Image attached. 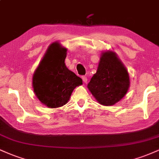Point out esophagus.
I'll list each match as a JSON object with an SVG mask.
<instances>
[{
  "label": "esophagus",
  "mask_w": 159,
  "mask_h": 159,
  "mask_svg": "<svg viewBox=\"0 0 159 159\" xmlns=\"http://www.w3.org/2000/svg\"><path fill=\"white\" fill-rule=\"evenodd\" d=\"M81 78H82V80H83V81L84 82V83H87V76H85V75H83L81 77Z\"/></svg>",
  "instance_id": "obj_1"
}]
</instances>
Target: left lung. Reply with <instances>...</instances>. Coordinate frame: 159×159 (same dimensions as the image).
Segmentation results:
<instances>
[{
    "instance_id": "obj_1",
    "label": "left lung",
    "mask_w": 159,
    "mask_h": 159,
    "mask_svg": "<svg viewBox=\"0 0 159 159\" xmlns=\"http://www.w3.org/2000/svg\"><path fill=\"white\" fill-rule=\"evenodd\" d=\"M87 87L100 104L113 105L126 94L129 77L126 69L112 52L103 53L97 72Z\"/></svg>"
}]
</instances>
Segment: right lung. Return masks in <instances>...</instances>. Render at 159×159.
Masks as SVG:
<instances>
[{
  "instance_id": "add662e5",
  "label": "right lung",
  "mask_w": 159,
  "mask_h": 159,
  "mask_svg": "<svg viewBox=\"0 0 159 159\" xmlns=\"http://www.w3.org/2000/svg\"><path fill=\"white\" fill-rule=\"evenodd\" d=\"M66 49L58 43L49 46L33 77L35 94L49 107H58L67 103L72 91L82 84L81 78L65 65Z\"/></svg>"
}]
</instances>
